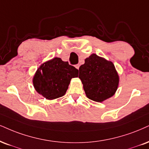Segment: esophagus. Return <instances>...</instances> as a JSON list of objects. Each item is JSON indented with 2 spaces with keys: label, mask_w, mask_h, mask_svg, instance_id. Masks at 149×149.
Returning <instances> with one entry per match:
<instances>
[{
  "label": "esophagus",
  "mask_w": 149,
  "mask_h": 149,
  "mask_svg": "<svg viewBox=\"0 0 149 149\" xmlns=\"http://www.w3.org/2000/svg\"><path fill=\"white\" fill-rule=\"evenodd\" d=\"M79 66H80L79 64H77V65H75V68H76L77 70H79Z\"/></svg>",
  "instance_id": "esophagus-1"
}]
</instances>
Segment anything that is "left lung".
I'll use <instances>...</instances> for the list:
<instances>
[{
	"label": "left lung",
	"instance_id": "obj_1",
	"mask_svg": "<svg viewBox=\"0 0 149 149\" xmlns=\"http://www.w3.org/2000/svg\"><path fill=\"white\" fill-rule=\"evenodd\" d=\"M79 78L81 80L86 96L90 100L102 102L115 95L119 78L111 61L93 54L79 67Z\"/></svg>",
	"mask_w": 149,
	"mask_h": 149
}]
</instances>
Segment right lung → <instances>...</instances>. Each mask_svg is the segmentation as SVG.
<instances>
[{
  "instance_id": "right-lung-1",
  "label": "right lung",
  "mask_w": 149,
  "mask_h": 149,
  "mask_svg": "<svg viewBox=\"0 0 149 149\" xmlns=\"http://www.w3.org/2000/svg\"><path fill=\"white\" fill-rule=\"evenodd\" d=\"M78 73L68 62L55 57L39 66L33 77V85L47 100H54L65 94L71 79L78 77Z\"/></svg>"
}]
</instances>
